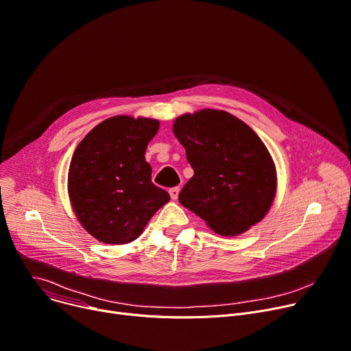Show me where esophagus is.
<instances>
[{"instance_id":"esophagus-1","label":"esophagus","mask_w":351,"mask_h":351,"mask_svg":"<svg viewBox=\"0 0 351 351\" xmlns=\"http://www.w3.org/2000/svg\"><path fill=\"white\" fill-rule=\"evenodd\" d=\"M170 197H171V199H177L178 198V194H180V186H173V188H170Z\"/></svg>"}]
</instances>
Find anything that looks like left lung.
<instances>
[{
  "label": "left lung",
  "instance_id": "obj_1",
  "mask_svg": "<svg viewBox=\"0 0 351 351\" xmlns=\"http://www.w3.org/2000/svg\"><path fill=\"white\" fill-rule=\"evenodd\" d=\"M194 170L178 201L222 236L260 222L276 195V167L257 134L225 111L204 110L174 122Z\"/></svg>",
  "mask_w": 351,
  "mask_h": 351
}]
</instances>
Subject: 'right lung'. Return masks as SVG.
Instances as JSON below:
<instances>
[{
	"label": "right lung",
	"mask_w": 351,
	"mask_h": 351,
	"mask_svg": "<svg viewBox=\"0 0 351 351\" xmlns=\"http://www.w3.org/2000/svg\"><path fill=\"white\" fill-rule=\"evenodd\" d=\"M158 121L114 117L101 122L77 146L69 169V194L84 229L102 243L136 239L170 201L152 182L145 158Z\"/></svg>",
	"instance_id": "right-lung-1"
}]
</instances>
